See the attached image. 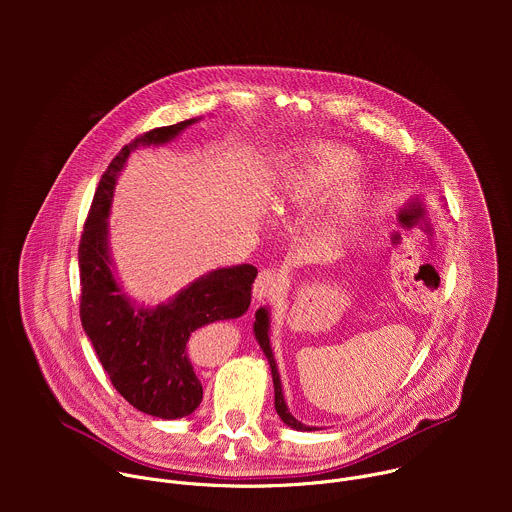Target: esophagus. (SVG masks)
I'll return each mask as SVG.
<instances>
[{
  "mask_svg": "<svg viewBox=\"0 0 512 512\" xmlns=\"http://www.w3.org/2000/svg\"><path fill=\"white\" fill-rule=\"evenodd\" d=\"M287 285V275L281 273V271H273V269H263L255 283H253V296L257 300H265V298H271L275 294H279V291H283Z\"/></svg>",
  "mask_w": 512,
  "mask_h": 512,
  "instance_id": "obj_1",
  "label": "esophagus"
}]
</instances>
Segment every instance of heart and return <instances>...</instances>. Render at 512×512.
<instances>
[{
  "instance_id": "b5f03b06",
  "label": "heart",
  "mask_w": 512,
  "mask_h": 512,
  "mask_svg": "<svg viewBox=\"0 0 512 512\" xmlns=\"http://www.w3.org/2000/svg\"><path fill=\"white\" fill-rule=\"evenodd\" d=\"M360 172V156L346 145L310 141L287 156L269 184V196L279 208H312L352 185L328 223V233L336 235L356 221L362 208V196L354 188Z\"/></svg>"
}]
</instances>
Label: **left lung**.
I'll use <instances>...</instances> for the list:
<instances>
[{
  "instance_id": "1",
  "label": "left lung",
  "mask_w": 512,
  "mask_h": 512,
  "mask_svg": "<svg viewBox=\"0 0 512 512\" xmlns=\"http://www.w3.org/2000/svg\"><path fill=\"white\" fill-rule=\"evenodd\" d=\"M255 338L259 342V346L263 348L265 356H267V362L271 367V377H273V387H275V411L277 415L281 417V421L289 427H294L298 431H312L314 427L310 425H304L302 421H298L294 415L289 413L287 405H285V399H283V393H281V381H279V373H277V364H275V358H273V352H271V344H269V312L265 308H259L255 312Z\"/></svg>"
}]
</instances>
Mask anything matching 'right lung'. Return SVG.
Segmentation results:
<instances>
[{
	"label": "right lung",
	"mask_w": 512,
	"mask_h": 512,
	"mask_svg": "<svg viewBox=\"0 0 512 512\" xmlns=\"http://www.w3.org/2000/svg\"><path fill=\"white\" fill-rule=\"evenodd\" d=\"M198 119L156 127L113 158L95 192L79 245L81 322L119 395L137 411L160 419L190 415L202 385L190 358V336L216 320L249 310L257 269L249 263L214 269L158 308H135L117 283L109 257L107 216L115 178L139 145H162Z\"/></svg>",
	"instance_id": "right-lung-1"
}]
</instances>
